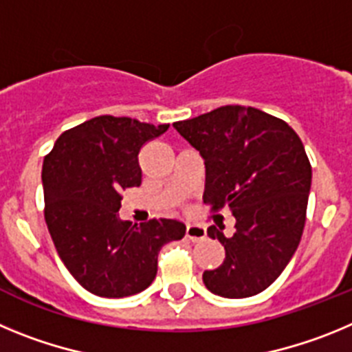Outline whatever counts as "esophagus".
<instances>
[{"label": "esophagus", "mask_w": 352, "mask_h": 352, "mask_svg": "<svg viewBox=\"0 0 352 352\" xmlns=\"http://www.w3.org/2000/svg\"><path fill=\"white\" fill-rule=\"evenodd\" d=\"M185 236L190 239V241H203V239L206 238V229L201 226H186Z\"/></svg>", "instance_id": "esophagus-1"}]
</instances>
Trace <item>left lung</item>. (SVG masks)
Returning a JSON list of instances; mask_svg holds the SVG:
<instances>
[{"label":"left lung","mask_w":352,"mask_h":352,"mask_svg":"<svg viewBox=\"0 0 352 352\" xmlns=\"http://www.w3.org/2000/svg\"><path fill=\"white\" fill-rule=\"evenodd\" d=\"M174 129L204 158V203L229 206L234 232L208 227L226 248L219 268L203 273L217 296L248 298L278 278L305 227L312 167L298 133L259 109L223 105Z\"/></svg>","instance_id":"8db88e82"}]
</instances>
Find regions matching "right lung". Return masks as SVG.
I'll list each match as a JSON object with an SVG mask.
<instances>
[{
  "instance_id": "1",
  "label": "right lung",
  "mask_w": 352,
  "mask_h": 352,
  "mask_svg": "<svg viewBox=\"0 0 352 352\" xmlns=\"http://www.w3.org/2000/svg\"><path fill=\"white\" fill-rule=\"evenodd\" d=\"M169 125L96 116L67 130L43 160L45 222L72 276L102 298L144 291L157 276L158 252L182 239L173 219L133 226L120 219L121 192L139 186V151Z\"/></svg>"
}]
</instances>
